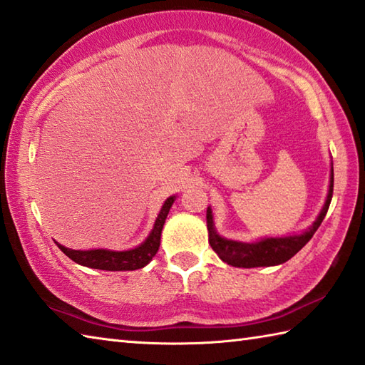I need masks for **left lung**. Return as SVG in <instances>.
<instances>
[{
    "instance_id": "8db88e82",
    "label": "left lung",
    "mask_w": 365,
    "mask_h": 365,
    "mask_svg": "<svg viewBox=\"0 0 365 365\" xmlns=\"http://www.w3.org/2000/svg\"><path fill=\"white\" fill-rule=\"evenodd\" d=\"M334 193V165L330 169V183L329 193L324 202L322 209L317 215L316 220L308 230H304L300 235L292 236H281V237H262V240L254 242H242L227 240L217 233L214 225V215L212 209L207 207V230H209V244L210 247L217 252V255L222 258L225 263L231 264L236 268H257V267H276V264L286 263L290 260L304 244H307L316 230L319 228L324 217H326L330 201H332Z\"/></svg>"
}]
</instances>
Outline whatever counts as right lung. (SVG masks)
<instances>
[{
    "label": "right lung",
    "instance_id": "right-lung-1",
    "mask_svg": "<svg viewBox=\"0 0 365 365\" xmlns=\"http://www.w3.org/2000/svg\"><path fill=\"white\" fill-rule=\"evenodd\" d=\"M175 201V196H169L164 201L163 207L158 214L153 230L150 231L140 246L129 250H110V249H89V250H73L62 246L57 242L65 255L71 258L73 262L83 267L94 268V269H105V271H134L143 268L145 264L151 262V258L156 255L158 249L161 244V231L164 227L165 218H168L172 204Z\"/></svg>",
    "mask_w": 365,
    "mask_h": 365
}]
</instances>
